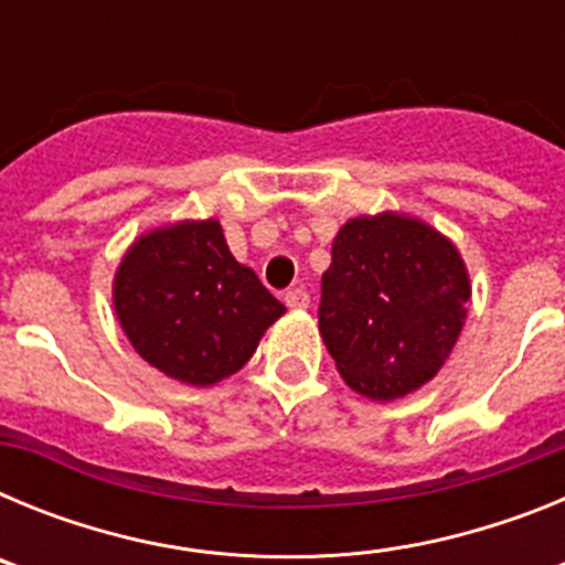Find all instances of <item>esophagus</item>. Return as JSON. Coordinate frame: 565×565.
<instances>
[{
    "label": "esophagus",
    "instance_id": "34e87169",
    "mask_svg": "<svg viewBox=\"0 0 565 565\" xmlns=\"http://www.w3.org/2000/svg\"><path fill=\"white\" fill-rule=\"evenodd\" d=\"M286 306L299 308V311H302V308L311 306V297H308L306 288H291V291H286Z\"/></svg>",
    "mask_w": 565,
    "mask_h": 565
}]
</instances>
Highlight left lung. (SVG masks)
Listing matches in <instances>:
<instances>
[{"label":"left lung","mask_w":565,"mask_h":565,"mask_svg":"<svg viewBox=\"0 0 565 565\" xmlns=\"http://www.w3.org/2000/svg\"><path fill=\"white\" fill-rule=\"evenodd\" d=\"M469 294L467 266L441 232L407 214H364L333 237L319 333L353 391L393 402L441 371Z\"/></svg>","instance_id":"8db88e82"}]
</instances>
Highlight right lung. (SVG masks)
Returning <instances> with one entry per match:
<instances>
[{
    "label": "right lung",
    "mask_w": 565,
    "mask_h": 565,
    "mask_svg": "<svg viewBox=\"0 0 565 565\" xmlns=\"http://www.w3.org/2000/svg\"><path fill=\"white\" fill-rule=\"evenodd\" d=\"M115 317L152 367L194 387L237 373L286 306L232 257L217 221L135 239L113 279Z\"/></svg>",
    "instance_id": "obj_1"
}]
</instances>
